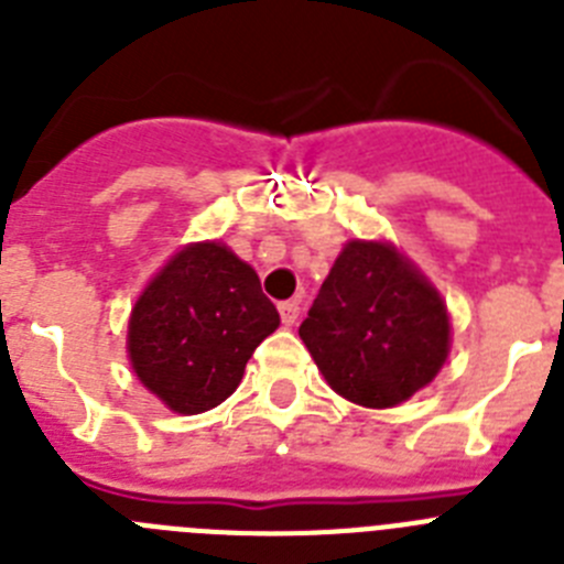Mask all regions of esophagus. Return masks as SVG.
<instances>
[{
  "label": "esophagus",
  "mask_w": 564,
  "mask_h": 564,
  "mask_svg": "<svg viewBox=\"0 0 564 564\" xmlns=\"http://www.w3.org/2000/svg\"><path fill=\"white\" fill-rule=\"evenodd\" d=\"M279 316H282V325L291 327L299 318V302H279Z\"/></svg>",
  "instance_id": "1"
}]
</instances>
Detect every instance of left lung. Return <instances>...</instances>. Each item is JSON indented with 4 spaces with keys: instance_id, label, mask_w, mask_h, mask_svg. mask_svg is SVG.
<instances>
[{
    "instance_id": "obj_1",
    "label": "left lung",
    "mask_w": 564,
    "mask_h": 564,
    "mask_svg": "<svg viewBox=\"0 0 564 564\" xmlns=\"http://www.w3.org/2000/svg\"><path fill=\"white\" fill-rule=\"evenodd\" d=\"M449 313L390 242L352 239L313 299L299 336L341 398L387 410L423 390L449 356Z\"/></svg>"
}]
</instances>
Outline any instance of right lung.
<instances>
[{"instance_id": "add662e5", "label": "right lung", "mask_w": 564, "mask_h": 564, "mask_svg": "<svg viewBox=\"0 0 564 564\" xmlns=\"http://www.w3.org/2000/svg\"><path fill=\"white\" fill-rule=\"evenodd\" d=\"M279 313L248 262L220 242H192L169 259L129 316L134 376L172 412L226 401Z\"/></svg>"}]
</instances>
